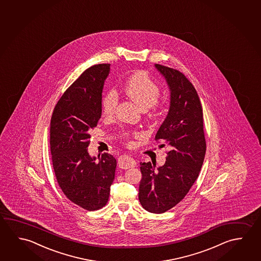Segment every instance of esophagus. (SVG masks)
Segmentation results:
<instances>
[{"mask_svg": "<svg viewBox=\"0 0 261 261\" xmlns=\"http://www.w3.org/2000/svg\"><path fill=\"white\" fill-rule=\"evenodd\" d=\"M118 165L120 167L124 168V169H127L130 167H136L137 166V162L131 155H121L119 159H118Z\"/></svg>", "mask_w": 261, "mask_h": 261, "instance_id": "1", "label": "esophagus"}]
</instances>
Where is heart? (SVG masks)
Segmentation results:
<instances>
[{
  "instance_id": "1",
  "label": "heart",
  "mask_w": 261,
  "mask_h": 261,
  "mask_svg": "<svg viewBox=\"0 0 261 261\" xmlns=\"http://www.w3.org/2000/svg\"><path fill=\"white\" fill-rule=\"evenodd\" d=\"M124 94L141 108L143 111L154 107L160 95V88L145 71L133 73L124 85ZM118 95L116 91L109 90L102 99V113L110 117L116 112Z\"/></svg>"
}]
</instances>
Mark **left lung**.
<instances>
[{"label":"left lung","instance_id":"1","mask_svg":"<svg viewBox=\"0 0 261 261\" xmlns=\"http://www.w3.org/2000/svg\"><path fill=\"white\" fill-rule=\"evenodd\" d=\"M154 67L170 92L168 113L155 140L167 144L170 151L162 167L140 164L138 198L145 210L161 214L178 204L197 180L205 158V140L203 110L195 87L177 70L161 64Z\"/></svg>","mask_w":261,"mask_h":261}]
</instances>
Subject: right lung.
Instances as JSON below:
<instances>
[{"label": "right lung", "mask_w": 261, "mask_h": 261, "mask_svg": "<svg viewBox=\"0 0 261 261\" xmlns=\"http://www.w3.org/2000/svg\"><path fill=\"white\" fill-rule=\"evenodd\" d=\"M110 64L86 69L56 103L50 124L51 161L56 179L66 197L89 211L108 201L116 160L103 153H88L91 135L102 115L103 85Z\"/></svg>", "instance_id": "right-lung-1"}]
</instances>
